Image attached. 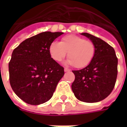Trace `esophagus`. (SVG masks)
<instances>
[{
	"label": "esophagus",
	"instance_id": "esophagus-1",
	"mask_svg": "<svg viewBox=\"0 0 127 127\" xmlns=\"http://www.w3.org/2000/svg\"><path fill=\"white\" fill-rule=\"evenodd\" d=\"M64 71H65V72H69V71H71V69H68V68H66V67H65V68L64 69Z\"/></svg>",
	"mask_w": 127,
	"mask_h": 127
}]
</instances>
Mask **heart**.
Returning <instances> with one entry per match:
<instances>
[{
  "label": "heart",
  "instance_id": "obj_1",
  "mask_svg": "<svg viewBox=\"0 0 127 127\" xmlns=\"http://www.w3.org/2000/svg\"><path fill=\"white\" fill-rule=\"evenodd\" d=\"M49 52L52 58L60 62L67 54L66 63L73 64L76 68H84L93 61L95 54V46L91 41L82 36L69 34L63 37L61 42L53 41Z\"/></svg>",
  "mask_w": 127,
  "mask_h": 127
}]
</instances>
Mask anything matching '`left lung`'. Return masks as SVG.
<instances>
[{
    "mask_svg": "<svg viewBox=\"0 0 127 127\" xmlns=\"http://www.w3.org/2000/svg\"><path fill=\"white\" fill-rule=\"evenodd\" d=\"M95 46L93 61L85 68L73 71L75 80L71 85L75 97L86 103L98 102L110 95L118 74V58L113 47L103 40L83 32Z\"/></svg>",
    "mask_w": 127,
    "mask_h": 127,
    "instance_id": "obj_1",
    "label": "left lung"
}]
</instances>
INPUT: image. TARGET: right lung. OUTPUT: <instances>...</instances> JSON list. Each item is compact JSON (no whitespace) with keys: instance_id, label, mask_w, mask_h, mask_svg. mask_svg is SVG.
<instances>
[{"instance_id":"obj_1","label":"right lung","mask_w":127,"mask_h":127,"mask_svg":"<svg viewBox=\"0 0 127 127\" xmlns=\"http://www.w3.org/2000/svg\"><path fill=\"white\" fill-rule=\"evenodd\" d=\"M61 32H43L22 42L9 63L13 92L26 103L40 105L52 98L64 68L51 58L49 47Z\"/></svg>"}]
</instances>
